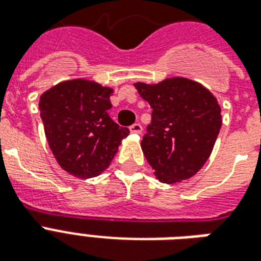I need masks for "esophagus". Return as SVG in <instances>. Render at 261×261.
Returning a JSON list of instances; mask_svg holds the SVG:
<instances>
[{"instance_id":"esophagus-1","label":"esophagus","mask_w":261,"mask_h":261,"mask_svg":"<svg viewBox=\"0 0 261 261\" xmlns=\"http://www.w3.org/2000/svg\"><path fill=\"white\" fill-rule=\"evenodd\" d=\"M143 130V127L141 123H134L133 126H130V131L133 134H141Z\"/></svg>"}]
</instances>
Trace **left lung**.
Returning <instances> with one entry per match:
<instances>
[{"label": "left lung", "instance_id": "left-lung-1", "mask_svg": "<svg viewBox=\"0 0 261 261\" xmlns=\"http://www.w3.org/2000/svg\"><path fill=\"white\" fill-rule=\"evenodd\" d=\"M134 87L153 110L141 146L157 178L172 184L192 177L210 157L222 126L217 98L180 77Z\"/></svg>", "mask_w": 261, "mask_h": 261}]
</instances>
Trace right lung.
<instances>
[{
	"label": "right lung",
	"instance_id": "add662e5",
	"mask_svg": "<svg viewBox=\"0 0 261 261\" xmlns=\"http://www.w3.org/2000/svg\"><path fill=\"white\" fill-rule=\"evenodd\" d=\"M111 93V88L77 79L40 96V118L51 151L75 177H96L106 171L122 139L130 134L108 115Z\"/></svg>",
	"mask_w": 261,
	"mask_h": 261
}]
</instances>
